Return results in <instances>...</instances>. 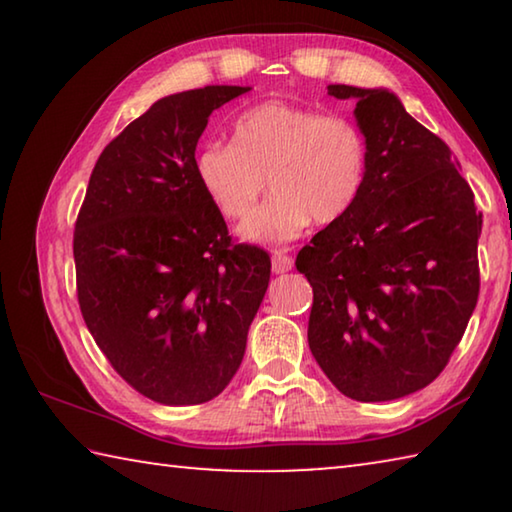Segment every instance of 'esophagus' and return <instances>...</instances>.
I'll list each match as a JSON object with an SVG mask.
<instances>
[{"label":"esophagus","instance_id":"obj_1","mask_svg":"<svg viewBox=\"0 0 512 512\" xmlns=\"http://www.w3.org/2000/svg\"><path fill=\"white\" fill-rule=\"evenodd\" d=\"M293 268V257L284 248L273 250V273H287Z\"/></svg>","mask_w":512,"mask_h":512}]
</instances>
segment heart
<instances>
[{
	"label": "heart",
	"mask_w": 512,
	"mask_h": 512,
	"mask_svg": "<svg viewBox=\"0 0 512 512\" xmlns=\"http://www.w3.org/2000/svg\"><path fill=\"white\" fill-rule=\"evenodd\" d=\"M368 167V135L357 121L287 101L246 110L232 144H207L194 155L198 187L230 221L246 219L269 183L272 198L239 228L257 244L296 239L311 221H341L361 198Z\"/></svg>",
	"instance_id": "obj_1"
}]
</instances>
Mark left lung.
Returning <instances> with one entry per match:
<instances>
[{
	"mask_svg": "<svg viewBox=\"0 0 512 512\" xmlns=\"http://www.w3.org/2000/svg\"><path fill=\"white\" fill-rule=\"evenodd\" d=\"M354 99L370 167L363 194L298 253L314 289L309 350L357 402H386L436 379L479 300L483 214L449 146L388 90L327 85Z\"/></svg>",
	"mask_w": 512,
	"mask_h": 512,
	"instance_id": "left-lung-1",
	"label": "left lung"
}]
</instances>
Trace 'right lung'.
I'll list each match as a JSON object with an SVG mask.
<instances>
[{
  "instance_id": "obj_1",
  "label": "right lung",
  "mask_w": 512,
  "mask_h": 512,
  "mask_svg": "<svg viewBox=\"0 0 512 512\" xmlns=\"http://www.w3.org/2000/svg\"><path fill=\"white\" fill-rule=\"evenodd\" d=\"M248 90L207 85L155 101L103 149L76 219L85 325L153 402L203 404L230 384L271 280L266 250L232 241L194 176L207 119Z\"/></svg>"
}]
</instances>
